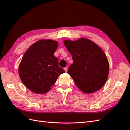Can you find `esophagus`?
Listing matches in <instances>:
<instances>
[{
  "label": "esophagus",
  "mask_w": 130,
  "mask_h": 130,
  "mask_svg": "<svg viewBox=\"0 0 130 130\" xmlns=\"http://www.w3.org/2000/svg\"><path fill=\"white\" fill-rule=\"evenodd\" d=\"M64 69V70L65 71V72H67L68 71V68H65Z\"/></svg>",
  "instance_id": "obj_1"
}]
</instances>
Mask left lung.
<instances>
[{
	"label": "left lung",
	"instance_id": "1",
	"mask_svg": "<svg viewBox=\"0 0 130 130\" xmlns=\"http://www.w3.org/2000/svg\"><path fill=\"white\" fill-rule=\"evenodd\" d=\"M64 43L73 59L68 73L76 86L86 93L99 90L107 80L109 71L104 52L95 43L85 38L75 41L66 39Z\"/></svg>",
	"mask_w": 130,
	"mask_h": 130
}]
</instances>
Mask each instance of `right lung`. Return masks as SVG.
<instances>
[{"label": "right lung", "instance_id": "right-lung-1", "mask_svg": "<svg viewBox=\"0 0 130 130\" xmlns=\"http://www.w3.org/2000/svg\"><path fill=\"white\" fill-rule=\"evenodd\" d=\"M58 42L42 39L29 46L21 59L19 74L24 85L37 94H44L51 90L60 74L65 72L59 66L54 53Z\"/></svg>", "mask_w": 130, "mask_h": 130}]
</instances>
